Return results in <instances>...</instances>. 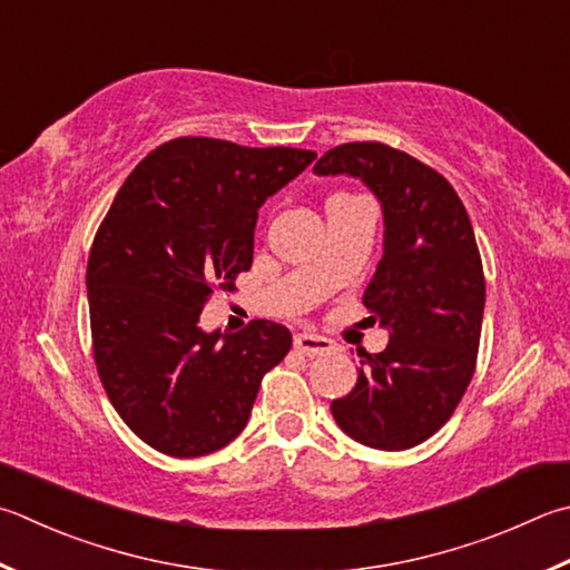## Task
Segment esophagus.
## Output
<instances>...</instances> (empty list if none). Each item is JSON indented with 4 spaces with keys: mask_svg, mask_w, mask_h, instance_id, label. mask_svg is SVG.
Wrapping results in <instances>:
<instances>
[{
    "mask_svg": "<svg viewBox=\"0 0 570 570\" xmlns=\"http://www.w3.org/2000/svg\"><path fill=\"white\" fill-rule=\"evenodd\" d=\"M295 350L307 354V357H317V354H327L335 350V342L322 337V335H309V332H299L295 335Z\"/></svg>",
    "mask_w": 570,
    "mask_h": 570,
    "instance_id": "esophagus-1",
    "label": "esophagus"
}]
</instances>
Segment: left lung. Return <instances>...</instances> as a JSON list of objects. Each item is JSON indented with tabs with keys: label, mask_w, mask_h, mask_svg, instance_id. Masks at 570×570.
<instances>
[{
	"label": "left lung",
	"mask_w": 570,
	"mask_h": 570,
	"mask_svg": "<svg viewBox=\"0 0 570 570\" xmlns=\"http://www.w3.org/2000/svg\"><path fill=\"white\" fill-rule=\"evenodd\" d=\"M313 170L360 178L384 218L362 303L390 345L362 354L357 384L332 402V416L364 446L412 449L444 426L474 377L487 299L474 228L444 176L384 144L337 146Z\"/></svg>",
	"instance_id": "1"
}]
</instances>
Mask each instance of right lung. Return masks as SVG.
<instances>
[{
	"mask_svg": "<svg viewBox=\"0 0 570 570\" xmlns=\"http://www.w3.org/2000/svg\"><path fill=\"white\" fill-rule=\"evenodd\" d=\"M317 158L176 138L116 193L86 267L96 370L114 410L148 446L190 459L238 436L267 370L293 347L271 320L200 330L213 289L250 271L257 210Z\"/></svg>",
	"mask_w": 570,
	"mask_h": 570,
	"instance_id": "add662e5",
	"label": "right lung"
}]
</instances>
